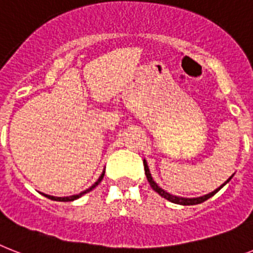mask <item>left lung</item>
<instances>
[{
  "label": "left lung",
  "mask_w": 253,
  "mask_h": 253,
  "mask_svg": "<svg viewBox=\"0 0 253 253\" xmlns=\"http://www.w3.org/2000/svg\"><path fill=\"white\" fill-rule=\"evenodd\" d=\"M144 170H145V175H147L148 182H149L151 187L156 191V192H157V194L161 195L162 198H165L166 200H169V201H171V203H175V204H180V205H196V204H200V203H203V201L208 200L209 198H212L213 195L217 194V192H218V191L221 190V188H222V187L225 186V184H226L230 179H231V176H230L229 179H227L226 182L222 184V186L218 187L217 190H214L213 192H211V194L205 195V196H201V198H195V199H186V198H178V196H173V195H170L169 192H166V191L162 190L161 187L157 186V183H156L155 180H153L151 173H149V169H148V165H147V162H145V160H144Z\"/></svg>",
  "instance_id": "8db88e82"
}]
</instances>
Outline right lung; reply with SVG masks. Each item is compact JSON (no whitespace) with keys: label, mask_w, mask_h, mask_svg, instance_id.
<instances>
[{"label":"right lung","mask_w":253,"mask_h":253,"mask_svg":"<svg viewBox=\"0 0 253 253\" xmlns=\"http://www.w3.org/2000/svg\"><path fill=\"white\" fill-rule=\"evenodd\" d=\"M104 174H105V171H102V174H101V175H100V178H98L97 182H96V183H94L93 186L89 187L88 190L83 191V192H80V194H78V195H73V196H69V198H54V196H50V195H45V194H42V195H44L45 198H48V199H50V200H55V201H73V200H77V199H79L80 196H83L84 194H87V192H89V191H91V190H93L94 187L97 186V184L100 183V182H101V180H102V178H104Z\"/></svg>","instance_id":"add662e5"}]
</instances>
